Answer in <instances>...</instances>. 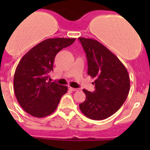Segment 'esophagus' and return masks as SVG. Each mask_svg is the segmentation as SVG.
<instances>
[{"mask_svg": "<svg viewBox=\"0 0 150 150\" xmlns=\"http://www.w3.org/2000/svg\"><path fill=\"white\" fill-rule=\"evenodd\" d=\"M69 88L70 89L71 91H78V88H72V87H71V86H69Z\"/></svg>", "mask_w": 150, "mask_h": 150, "instance_id": "1", "label": "esophagus"}]
</instances>
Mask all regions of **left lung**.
Masks as SVG:
<instances>
[{"instance_id": "left-lung-1", "label": "left lung", "mask_w": 150, "mask_h": 150, "mask_svg": "<svg viewBox=\"0 0 150 150\" xmlns=\"http://www.w3.org/2000/svg\"><path fill=\"white\" fill-rule=\"evenodd\" d=\"M88 61V75L94 78L95 91L83 89L86 100L79 107L92 120H104L116 112L125 102L130 90L125 67L107 47L96 40L78 38Z\"/></svg>"}]
</instances>
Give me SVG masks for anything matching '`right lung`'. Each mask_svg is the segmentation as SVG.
I'll return each mask as SVG.
<instances>
[{"instance_id": "obj_1", "label": "right lung", "mask_w": 150, "mask_h": 150, "mask_svg": "<svg viewBox=\"0 0 150 150\" xmlns=\"http://www.w3.org/2000/svg\"><path fill=\"white\" fill-rule=\"evenodd\" d=\"M75 38H48L32 48L21 59L13 77L18 102L31 115L43 117L54 112L67 86L48 81L56 55Z\"/></svg>"}]
</instances>
